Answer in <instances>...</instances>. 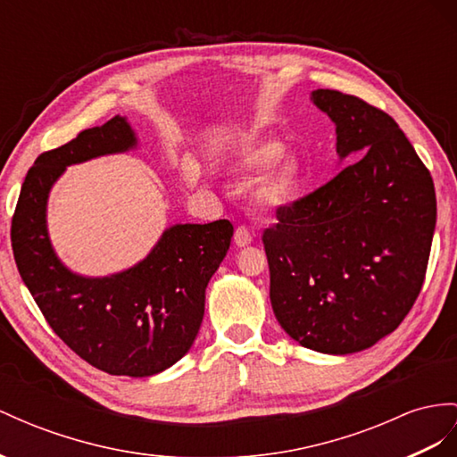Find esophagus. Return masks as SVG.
<instances>
[{
  "mask_svg": "<svg viewBox=\"0 0 457 457\" xmlns=\"http://www.w3.org/2000/svg\"><path fill=\"white\" fill-rule=\"evenodd\" d=\"M233 241H236L237 247H245V245H249L253 241V233L249 228L245 226H239L236 229V233H233Z\"/></svg>",
  "mask_w": 457,
  "mask_h": 457,
  "instance_id": "1",
  "label": "esophagus"
}]
</instances>
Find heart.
<instances>
[{
	"instance_id": "1",
	"label": "heart",
	"mask_w": 457,
	"mask_h": 457,
	"mask_svg": "<svg viewBox=\"0 0 457 457\" xmlns=\"http://www.w3.org/2000/svg\"><path fill=\"white\" fill-rule=\"evenodd\" d=\"M279 150L282 148L274 143H253L243 146L237 156V168L243 171H259L278 158ZM299 179V162L294 158L284 160L282 163H278L270 173L264 175L261 183L256 185V189L253 193L254 203L266 210H276L287 204L291 198L295 196Z\"/></svg>"
}]
</instances>
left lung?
Here are the masks:
<instances>
[{
    "mask_svg": "<svg viewBox=\"0 0 457 457\" xmlns=\"http://www.w3.org/2000/svg\"><path fill=\"white\" fill-rule=\"evenodd\" d=\"M340 158L357 162L289 206L262 243L279 326L320 353L347 355L394 332L423 287L436 195L430 171L392 117L357 96L319 88Z\"/></svg>",
    "mask_w": 457,
    "mask_h": 457,
    "instance_id": "obj_1",
    "label": "left lung"
}]
</instances>
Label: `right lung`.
Returning a JSON list of instances; mask_svg holds the SVG:
<instances>
[{
    "mask_svg": "<svg viewBox=\"0 0 457 457\" xmlns=\"http://www.w3.org/2000/svg\"><path fill=\"white\" fill-rule=\"evenodd\" d=\"M137 145L125 117L87 129L42 154L29 170L11 220V245L22 282L52 330L75 353L115 377H152L191 349L204 317V291L229 249L233 226L178 224L125 272L73 274L57 259L46 229V203L71 163Z\"/></svg>",
    "mask_w": 457,
    "mask_h": 457,
    "instance_id": "1",
    "label": "right lung"
}]
</instances>
